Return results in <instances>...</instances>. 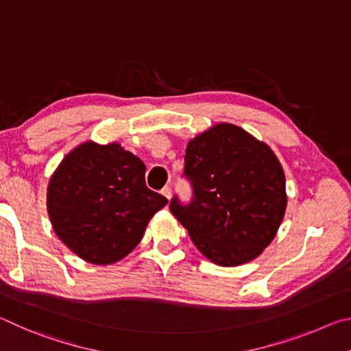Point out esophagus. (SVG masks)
Wrapping results in <instances>:
<instances>
[{"mask_svg":"<svg viewBox=\"0 0 351 351\" xmlns=\"http://www.w3.org/2000/svg\"><path fill=\"white\" fill-rule=\"evenodd\" d=\"M161 192H162V195H164V197L167 198V199L171 198V189H170V186H165V187L161 190Z\"/></svg>","mask_w":351,"mask_h":351,"instance_id":"34e87169","label":"esophagus"}]
</instances>
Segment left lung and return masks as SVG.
Here are the masks:
<instances>
[{
	"label": "left lung",
	"instance_id": "1",
	"mask_svg": "<svg viewBox=\"0 0 351 351\" xmlns=\"http://www.w3.org/2000/svg\"><path fill=\"white\" fill-rule=\"evenodd\" d=\"M192 203L170 210L198 251L219 266H239L274 240L287 210L285 173L276 153L234 123L219 122L186 148Z\"/></svg>",
	"mask_w": 351,
	"mask_h": 351
}]
</instances>
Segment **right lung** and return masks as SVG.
<instances>
[{
    "mask_svg": "<svg viewBox=\"0 0 351 351\" xmlns=\"http://www.w3.org/2000/svg\"><path fill=\"white\" fill-rule=\"evenodd\" d=\"M169 201L145 186V165L119 142L86 141L58 164L46 207L56 235L77 257L111 265L139 245Z\"/></svg>",
    "mask_w": 351,
    "mask_h": 351,
    "instance_id": "right-lung-1",
    "label": "right lung"
}]
</instances>
